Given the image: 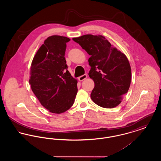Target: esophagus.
<instances>
[{
	"label": "esophagus",
	"instance_id": "obj_1",
	"mask_svg": "<svg viewBox=\"0 0 161 161\" xmlns=\"http://www.w3.org/2000/svg\"><path fill=\"white\" fill-rule=\"evenodd\" d=\"M87 75H86V74H84V75H81V76L78 77V80H79V81H82L84 80L85 79H86V78H87Z\"/></svg>",
	"mask_w": 161,
	"mask_h": 161
}]
</instances>
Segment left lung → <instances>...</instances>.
<instances>
[{"instance_id":"1","label":"left lung","mask_w":161,"mask_h":161,"mask_svg":"<svg viewBox=\"0 0 161 161\" xmlns=\"http://www.w3.org/2000/svg\"><path fill=\"white\" fill-rule=\"evenodd\" d=\"M72 40L91 55L89 75L95 87L91 97L99 106L112 108L121 103L130 87L131 73L125 55L102 36L84 35Z\"/></svg>"}]
</instances>
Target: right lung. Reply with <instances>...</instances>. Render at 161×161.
<instances>
[{
	"label": "right lung",
	"mask_w": 161,
	"mask_h": 161,
	"mask_svg": "<svg viewBox=\"0 0 161 161\" xmlns=\"http://www.w3.org/2000/svg\"><path fill=\"white\" fill-rule=\"evenodd\" d=\"M70 39L60 36L46 38L31 64L30 84L41 104L49 112L60 114L74 104L77 80L68 70L64 57Z\"/></svg>",
	"instance_id": "add662e5"
}]
</instances>
